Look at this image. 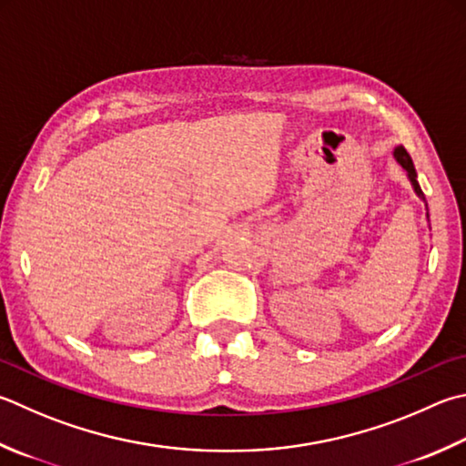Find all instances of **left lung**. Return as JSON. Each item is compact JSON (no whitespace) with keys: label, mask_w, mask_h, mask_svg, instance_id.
<instances>
[{"label":"left lung","mask_w":466,"mask_h":466,"mask_svg":"<svg viewBox=\"0 0 466 466\" xmlns=\"http://www.w3.org/2000/svg\"><path fill=\"white\" fill-rule=\"evenodd\" d=\"M393 157H395L397 163H400V165L405 168V171H408V177H410V181H411V187H413V191H416V196H418L420 199H424V201H426L424 193H421V187H420V183H418L416 167H413V160H411V157L408 155V150H405L403 147H397V148L393 150ZM426 209H428V204H426ZM426 218H430V216H428V211H426Z\"/></svg>","instance_id":"8db88e82"}]
</instances>
